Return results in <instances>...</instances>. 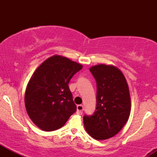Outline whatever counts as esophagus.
<instances>
[{"label":"esophagus","instance_id":"obj_1","mask_svg":"<svg viewBox=\"0 0 157 157\" xmlns=\"http://www.w3.org/2000/svg\"><path fill=\"white\" fill-rule=\"evenodd\" d=\"M82 111H83V105H77V114H79V115L82 114Z\"/></svg>","mask_w":157,"mask_h":157}]
</instances>
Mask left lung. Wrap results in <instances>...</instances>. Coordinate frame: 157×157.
Returning a JSON list of instances; mask_svg holds the SVG:
<instances>
[{
	"label": "left lung",
	"mask_w": 157,
	"mask_h": 157,
	"mask_svg": "<svg viewBox=\"0 0 157 157\" xmlns=\"http://www.w3.org/2000/svg\"><path fill=\"white\" fill-rule=\"evenodd\" d=\"M90 71L97 82V107L83 123L91 137L104 140L115 136L123 128L131 113V97L123 74L113 66L100 64Z\"/></svg>",
	"instance_id": "1"
}]
</instances>
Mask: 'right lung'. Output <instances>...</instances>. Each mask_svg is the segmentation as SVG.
I'll list each match as a JSON object with an SVG mask.
<instances>
[{"label":"right lung","instance_id":"1","mask_svg":"<svg viewBox=\"0 0 157 157\" xmlns=\"http://www.w3.org/2000/svg\"><path fill=\"white\" fill-rule=\"evenodd\" d=\"M82 68V65L67 57L54 55L32 75L25 92V106L32 121L41 130L60 128L76 111L68 82Z\"/></svg>","mask_w":157,"mask_h":157}]
</instances>
